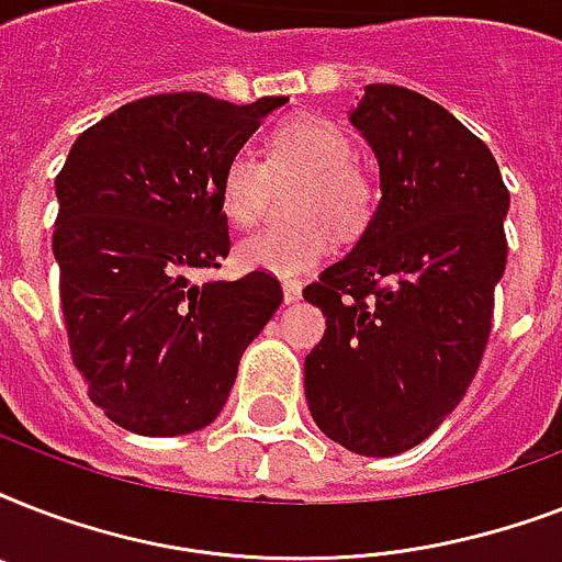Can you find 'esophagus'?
Here are the masks:
<instances>
[{
    "label": "esophagus",
    "mask_w": 562,
    "mask_h": 562,
    "mask_svg": "<svg viewBox=\"0 0 562 562\" xmlns=\"http://www.w3.org/2000/svg\"><path fill=\"white\" fill-rule=\"evenodd\" d=\"M300 297H303V285L294 280H285L282 282V300H285V306H294V303H300Z\"/></svg>",
    "instance_id": "obj_1"
}]
</instances>
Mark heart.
<instances>
[{
  "label": "heart",
  "mask_w": 562,
  "mask_h": 562,
  "mask_svg": "<svg viewBox=\"0 0 562 562\" xmlns=\"http://www.w3.org/2000/svg\"><path fill=\"white\" fill-rule=\"evenodd\" d=\"M273 178L297 175L291 227H268L238 245V262L282 280L306 277L333 254L335 231L356 236L368 227L375 183L356 162V145L341 125L321 116H291L268 136L265 162L238 148L221 171V206L236 227H254L262 215Z\"/></svg>",
  "instance_id": "1"
}]
</instances>
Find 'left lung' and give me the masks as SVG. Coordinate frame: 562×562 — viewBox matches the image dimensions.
<instances>
[{"label":"left lung","instance_id":"obj_1","mask_svg":"<svg viewBox=\"0 0 562 562\" xmlns=\"http://www.w3.org/2000/svg\"><path fill=\"white\" fill-rule=\"evenodd\" d=\"M350 122L379 160L382 201L303 291L326 317L306 400L329 440L387 458L423 443L479 370L510 194L487 145L419 92L368 83Z\"/></svg>","mask_w":562,"mask_h":562}]
</instances>
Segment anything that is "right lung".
Returning a JSON list of instances; mask_svg holds the SVG:
<instances>
[{"label":"right lung","mask_w":562,"mask_h":562,"mask_svg":"<svg viewBox=\"0 0 562 562\" xmlns=\"http://www.w3.org/2000/svg\"><path fill=\"white\" fill-rule=\"evenodd\" d=\"M285 95L229 104L206 92L136 99L75 139L55 180V250L69 352L90 400L145 437L218 417L280 282H192L229 254L221 171Z\"/></svg>","instance_id":"1"}]
</instances>
